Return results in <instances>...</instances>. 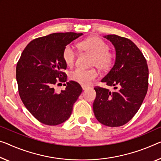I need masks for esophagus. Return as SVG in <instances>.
<instances>
[{
	"label": "esophagus",
	"instance_id": "esophagus-1",
	"mask_svg": "<svg viewBox=\"0 0 161 161\" xmlns=\"http://www.w3.org/2000/svg\"><path fill=\"white\" fill-rule=\"evenodd\" d=\"M82 88H83V91H86V89L88 88V87H87V86H82Z\"/></svg>",
	"mask_w": 161,
	"mask_h": 161
}]
</instances>
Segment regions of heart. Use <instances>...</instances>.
<instances>
[{
    "label": "heart",
    "instance_id": "1",
    "mask_svg": "<svg viewBox=\"0 0 161 161\" xmlns=\"http://www.w3.org/2000/svg\"><path fill=\"white\" fill-rule=\"evenodd\" d=\"M80 49L86 53L93 55L91 66H96L101 71H106L112 68L114 63V54L108 50L109 46L98 36H91L79 44ZM76 51L72 44H68L63 51V59L67 66L72 67L76 60ZM98 76L95 69L83 70L76 68L69 74V78L82 86H88Z\"/></svg>",
    "mask_w": 161,
    "mask_h": 161
}]
</instances>
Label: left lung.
<instances>
[{
    "instance_id": "8db88e82",
    "label": "left lung",
    "mask_w": 161,
    "mask_h": 161,
    "mask_svg": "<svg viewBox=\"0 0 161 161\" xmlns=\"http://www.w3.org/2000/svg\"><path fill=\"white\" fill-rule=\"evenodd\" d=\"M103 37L114 47L116 59L113 68L102 80L116 91L96 87L93 104L98 122L108 127L125 125L139 110L148 87V67L142 53L129 39L115 34Z\"/></svg>"
}]
</instances>
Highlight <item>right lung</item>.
Wrapping results in <instances>:
<instances>
[{
	"mask_svg": "<svg viewBox=\"0 0 161 161\" xmlns=\"http://www.w3.org/2000/svg\"><path fill=\"white\" fill-rule=\"evenodd\" d=\"M81 35L65 32L36 38L27 44L17 63L16 80L22 102L44 125L55 126L68 120L82 92L81 86L73 80L66 83L60 92L54 88L67 79L63 49Z\"/></svg>",
	"mask_w": 161,
	"mask_h": 161,
	"instance_id": "1",
	"label": "right lung"
}]
</instances>
